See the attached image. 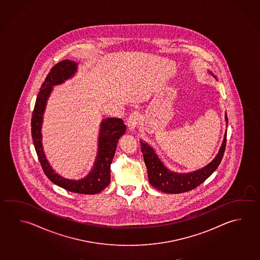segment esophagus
I'll return each instance as SVG.
<instances>
[{
	"instance_id": "34e87169",
	"label": "esophagus",
	"mask_w": 260,
	"mask_h": 260,
	"mask_svg": "<svg viewBox=\"0 0 260 260\" xmlns=\"http://www.w3.org/2000/svg\"><path fill=\"white\" fill-rule=\"evenodd\" d=\"M141 120V116L139 111H134L132 112V114L129 115L128 119V128L131 131H133L134 128H136L137 126L140 124Z\"/></svg>"
}]
</instances>
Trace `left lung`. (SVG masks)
Returning <instances> with one entry per match:
<instances>
[{
    "label": "left lung",
    "instance_id": "8db88e82",
    "mask_svg": "<svg viewBox=\"0 0 260 260\" xmlns=\"http://www.w3.org/2000/svg\"><path fill=\"white\" fill-rule=\"evenodd\" d=\"M210 72V71H209ZM210 74L215 76L212 72ZM225 120L228 123V116L225 114ZM141 142V150L143 154V159L148 171V177L150 185L158 189L159 191L167 193H181L191 191L196 187L199 186L202 182H205L212 173L217 169L221 160L223 159V153L226 145V132L224 134L223 143L219 150L218 154L215 156L209 164L204 168L199 169L194 172L186 173H178L172 172L165 167L161 160L156 154L155 150L148 143Z\"/></svg>",
    "mask_w": 260,
    "mask_h": 260
}]
</instances>
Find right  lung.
Segmentation results:
<instances>
[{"label": "right lung", "mask_w": 260, "mask_h": 260, "mask_svg": "<svg viewBox=\"0 0 260 260\" xmlns=\"http://www.w3.org/2000/svg\"><path fill=\"white\" fill-rule=\"evenodd\" d=\"M77 70L78 63L66 59L55 64L46 76L37 95L36 105L32 111L31 121L32 141L42 168L51 182L71 192L95 194L104 190L110 184V164L114 157L118 141L126 132V126L122 119L108 118L102 120L99 136V150L95 164L90 173L80 180H70L55 173L46 159L42 145L43 115L53 87L72 78Z\"/></svg>", "instance_id": "1"}]
</instances>
